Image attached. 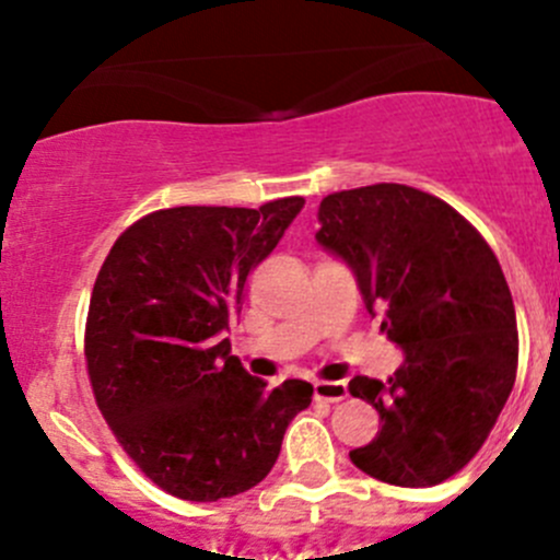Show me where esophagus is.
Wrapping results in <instances>:
<instances>
[{"mask_svg":"<svg viewBox=\"0 0 560 560\" xmlns=\"http://www.w3.org/2000/svg\"><path fill=\"white\" fill-rule=\"evenodd\" d=\"M349 395L347 382H316L314 385V398L325 400V404H338Z\"/></svg>","mask_w":560,"mask_h":560,"instance_id":"esophagus-1","label":"esophagus"}]
</instances>
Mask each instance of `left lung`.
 I'll list each match as a JSON object with an SVG mask.
<instances>
[{"label":"left lung","instance_id":"obj_1","mask_svg":"<svg viewBox=\"0 0 560 560\" xmlns=\"http://www.w3.org/2000/svg\"><path fill=\"white\" fill-rule=\"evenodd\" d=\"M316 217V244L352 268L369 314L406 354L387 382H349L382 420L374 442L349 457L400 488L444 482L479 453L515 385L504 270L453 206L415 186L336 191Z\"/></svg>","mask_w":560,"mask_h":560}]
</instances>
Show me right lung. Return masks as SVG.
<instances>
[{"label":"right lung","instance_id":"obj_1","mask_svg":"<svg viewBox=\"0 0 560 560\" xmlns=\"http://www.w3.org/2000/svg\"><path fill=\"white\" fill-rule=\"evenodd\" d=\"M303 197L259 208L178 206L124 230L94 281L86 369L124 453L184 501L238 495L268 477L314 387L268 389L230 352L248 270L281 241Z\"/></svg>","mask_w":560,"mask_h":560}]
</instances>
